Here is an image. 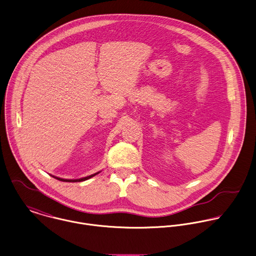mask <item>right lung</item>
Returning <instances> with one entry per match:
<instances>
[{"mask_svg":"<svg viewBox=\"0 0 256 256\" xmlns=\"http://www.w3.org/2000/svg\"><path fill=\"white\" fill-rule=\"evenodd\" d=\"M98 174V172L94 174H90V176H86V178H78V180H64V178H56V176H52V178H56V180H60V182H78L86 180H88V178H90L94 176H96V174Z\"/></svg>","mask_w":256,"mask_h":256,"instance_id":"1","label":"right lung"}]
</instances>
